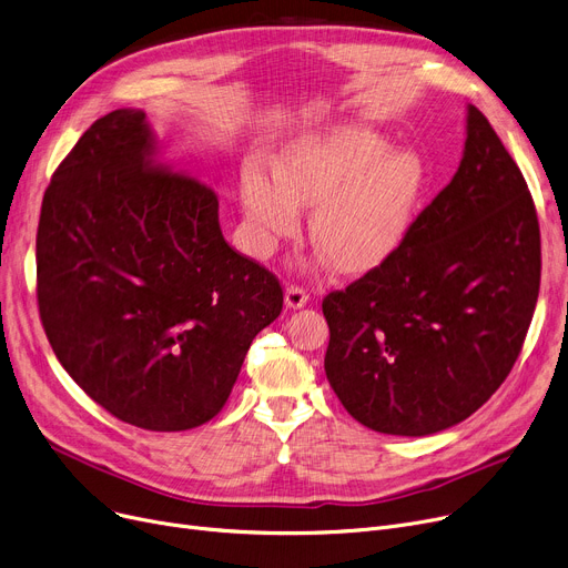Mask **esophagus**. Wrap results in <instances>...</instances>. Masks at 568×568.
<instances>
[{
    "label": "esophagus",
    "mask_w": 568,
    "mask_h": 568,
    "mask_svg": "<svg viewBox=\"0 0 568 568\" xmlns=\"http://www.w3.org/2000/svg\"><path fill=\"white\" fill-rule=\"evenodd\" d=\"M308 304V292L300 285H290L285 290V306L287 308H304Z\"/></svg>",
    "instance_id": "34e87169"
}]
</instances>
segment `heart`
<instances>
[{
    "label": "heart",
    "mask_w": 568,
    "mask_h": 568,
    "mask_svg": "<svg viewBox=\"0 0 568 568\" xmlns=\"http://www.w3.org/2000/svg\"><path fill=\"white\" fill-rule=\"evenodd\" d=\"M428 186L426 159L414 146H392L382 133L347 126L292 144L276 174L242 172V209L255 257L302 227L311 204V236L341 272H368L407 239Z\"/></svg>",
    "instance_id": "obj_1"
}]
</instances>
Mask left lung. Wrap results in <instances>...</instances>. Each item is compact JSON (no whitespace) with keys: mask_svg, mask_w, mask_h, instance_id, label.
<instances>
[{"mask_svg":"<svg viewBox=\"0 0 568 568\" xmlns=\"http://www.w3.org/2000/svg\"><path fill=\"white\" fill-rule=\"evenodd\" d=\"M458 172L403 246L324 296V371L356 422L424 437L465 422L511 373L539 300L541 234L525 176L467 105Z\"/></svg>","mask_w":568,"mask_h":568,"instance_id":"8db88e82","label":"left lung"}]
</instances>
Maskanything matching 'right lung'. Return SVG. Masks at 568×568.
Wrapping results in <instances>:
<instances>
[{"mask_svg":"<svg viewBox=\"0 0 568 568\" xmlns=\"http://www.w3.org/2000/svg\"><path fill=\"white\" fill-rule=\"evenodd\" d=\"M37 296L80 389L156 433L214 419L253 338L283 311L278 278L223 239L214 189L170 170L133 108L97 119L54 170Z\"/></svg>","mask_w":568,"mask_h":568,"instance_id":"right-lung-1","label":"right lung"}]
</instances>
